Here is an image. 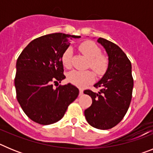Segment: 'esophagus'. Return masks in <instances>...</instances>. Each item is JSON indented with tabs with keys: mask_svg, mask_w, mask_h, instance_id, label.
Wrapping results in <instances>:
<instances>
[{
	"mask_svg": "<svg viewBox=\"0 0 153 153\" xmlns=\"http://www.w3.org/2000/svg\"><path fill=\"white\" fill-rule=\"evenodd\" d=\"M83 94V90L82 89H79V96H82Z\"/></svg>",
	"mask_w": 153,
	"mask_h": 153,
	"instance_id": "34e87169",
	"label": "esophagus"
}]
</instances>
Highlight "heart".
<instances>
[{
	"label": "heart",
	"instance_id": "b5f03b06",
	"mask_svg": "<svg viewBox=\"0 0 153 153\" xmlns=\"http://www.w3.org/2000/svg\"><path fill=\"white\" fill-rule=\"evenodd\" d=\"M79 49L90 60V67L98 75L104 74L108 67V59L106 56L101 54L100 48L93 41L87 40L79 45ZM73 51L68 48L63 52L61 60L63 66L69 68L72 63ZM94 76L90 71L73 70L69 74L68 80L73 84L79 87L86 86L93 82Z\"/></svg>",
	"mask_w": 153,
	"mask_h": 153
}]
</instances>
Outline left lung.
I'll use <instances>...</instances> for the list:
<instances>
[{
	"label": "left lung",
	"mask_w": 153,
	"mask_h": 153,
	"mask_svg": "<svg viewBox=\"0 0 153 153\" xmlns=\"http://www.w3.org/2000/svg\"><path fill=\"white\" fill-rule=\"evenodd\" d=\"M108 54V68L94 86L98 93L90 90L83 93L92 98V105L84 111L86 121L99 129H109L123 119L132 99L133 78L132 65L125 53L117 44L104 38L97 40Z\"/></svg>",
	"instance_id": "left-lung-1"
}]
</instances>
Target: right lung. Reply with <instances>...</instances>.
I'll return each instance as SVG.
<instances>
[{"instance_id": "right-lung-1", "label": "right lung", "mask_w": 153, "mask_h": 153, "mask_svg": "<svg viewBox=\"0 0 153 153\" xmlns=\"http://www.w3.org/2000/svg\"><path fill=\"white\" fill-rule=\"evenodd\" d=\"M80 36L55 33L30 43L18 56L14 85L19 104L33 122L50 125L61 120L68 106L79 95L71 83L53 88L63 74L62 55L70 40Z\"/></svg>"}]
</instances>
